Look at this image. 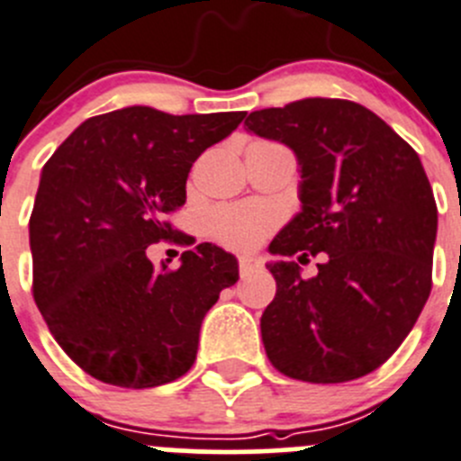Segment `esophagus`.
Wrapping results in <instances>:
<instances>
[{
    "instance_id": "1",
    "label": "esophagus",
    "mask_w": 461,
    "mask_h": 461,
    "mask_svg": "<svg viewBox=\"0 0 461 461\" xmlns=\"http://www.w3.org/2000/svg\"><path fill=\"white\" fill-rule=\"evenodd\" d=\"M259 268H261V259H257V257H243V259L239 261L240 277H248V275L257 273Z\"/></svg>"
}]
</instances>
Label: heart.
Here are the masks:
<instances>
[{
  "mask_svg": "<svg viewBox=\"0 0 461 461\" xmlns=\"http://www.w3.org/2000/svg\"><path fill=\"white\" fill-rule=\"evenodd\" d=\"M275 221V211L259 204L221 206L209 216V231L231 250L245 252L266 239Z\"/></svg>",
  "mask_w": 461,
  "mask_h": 461,
  "instance_id": "1",
  "label": "heart"
}]
</instances>
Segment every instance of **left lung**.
Returning <instances> with one entry per match:
<instances>
[{"label": "left lung", "mask_w": 461, "mask_h": 461, "mask_svg": "<svg viewBox=\"0 0 461 461\" xmlns=\"http://www.w3.org/2000/svg\"><path fill=\"white\" fill-rule=\"evenodd\" d=\"M245 131L295 154L300 211L266 268L277 294L261 316L270 364L337 384L382 366L411 332L432 289L437 204L419 154L366 106L307 97L252 111ZM329 255L304 280L285 259ZM302 263V262H301Z\"/></svg>", "instance_id": "left-lung-1"}]
</instances>
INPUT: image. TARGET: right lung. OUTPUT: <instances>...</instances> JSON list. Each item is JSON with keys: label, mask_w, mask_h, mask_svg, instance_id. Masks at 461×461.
Segmentation results:
<instances>
[{"label": "right lung", "mask_w": 461, "mask_h": 461, "mask_svg": "<svg viewBox=\"0 0 461 461\" xmlns=\"http://www.w3.org/2000/svg\"><path fill=\"white\" fill-rule=\"evenodd\" d=\"M243 118L124 106L81 122L42 167L29 221L33 298L59 346L95 380L149 389L193 366L202 321L236 284L239 259L200 243L170 270L148 248L193 243L166 213L186 202L195 158Z\"/></svg>", "instance_id": "obj_1"}]
</instances>
